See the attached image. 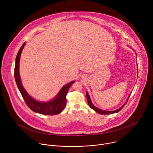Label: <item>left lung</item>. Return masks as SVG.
Listing matches in <instances>:
<instances>
[{
  "instance_id": "8db88e82",
  "label": "left lung",
  "mask_w": 153,
  "mask_h": 153,
  "mask_svg": "<svg viewBox=\"0 0 153 153\" xmlns=\"http://www.w3.org/2000/svg\"><path fill=\"white\" fill-rule=\"evenodd\" d=\"M130 95H131V94H129V96H128V99H127V100H126V102H125V103L123 105H122L120 108H119V109H117V110H115V111H105V110H100V109H99L98 108L96 107V106L93 104V103H92V102H91V99H90V96H89L88 92L86 91V93L87 102H88V103L90 107L91 108H92L93 110H94L96 112H97V113L100 114H111L116 113L122 110V109L124 107V106L126 105V102H127V101H128V99H129Z\"/></svg>"
}]
</instances>
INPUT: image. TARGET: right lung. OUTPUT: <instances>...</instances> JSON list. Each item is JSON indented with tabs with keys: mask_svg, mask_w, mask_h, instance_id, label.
<instances>
[{
	"mask_svg": "<svg viewBox=\"0 0 153 153\" xmlns=\"http://www.w3.org/2000/svg\"><path fill=\"white\" fill-rule=\"evenodd\" d=\"M25 42L22 45L20 48L16 59V63L14 67V78L18 87V89L22 96L27 105L31 109L32 111L35 113L42 114L43 115H56L61 113L67 104V94L68 91L71 85L75 82V81L71 82L63 86L62 89L60 90L57 95L49 102H38L31 97L25 91L24 88L22 85L20 77L19 74V62L20 55L22 53Z\"/></svg>",
	"mask_w": 153,
	"mask_h": 153,
	"instance_id": "1",
	"label": "right lung"
}]
</instances>
